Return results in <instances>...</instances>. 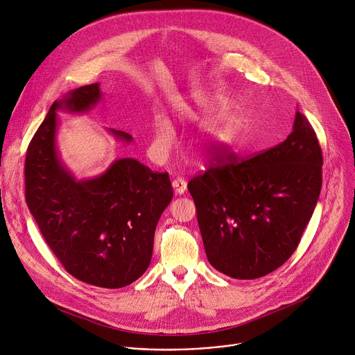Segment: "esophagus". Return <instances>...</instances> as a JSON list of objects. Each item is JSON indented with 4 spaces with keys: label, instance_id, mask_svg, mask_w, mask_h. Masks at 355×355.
I'll return each instance as SVG.
<instances>
[{
    "label": "esophagus",
    "instance_id": "esophagus-1",
    "mask_svg": "<svg viewBox=\"0 0 355 355\" xmlns=\"http://www.w3.org/2000/svg\"><path fill=\"white\" fill-rule=\"evenodd\" d=\"M173 188L177 195H182L187 191V181L184 178H175L173 181Z\"/></svg>",
    "mask_w": 355,
    "mask_h": 355
}]
</instances>
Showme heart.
<instances>
[{"instance_id": "b5f03b06", "label": "heart", "mask_w": 355, "mask_h": 355, "mask_svg": "<svg viewBox=\"0 0 355 355\" xmlns=\"http://www.w3.org/2000/svg\"><path fill=\"white\" fill-rule=\"evenodd\" d=\"M219 103L209 96H195L192 101L180 99L175 105V114L182 119H198L212 112ZM237 128L232 118L216 115L202 126L200 143L205 147H222L237 140ZM175 141V132L167 116L157 114L151 121L150 151L156 159H164Z\"/></svg>"}]
</instances>
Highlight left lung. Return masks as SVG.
Returning <instances> with one entry per match:
<instances>
[{
    "label": "left lung",
    "mask_w": 355,
    "mask_h": 355,
    "mask_svg": "<svg viewBox=\"0 0 355 355\" xmlns=\"http://www.w3.org/2000/svg\"><path fill=\"white\" fill-rule=\"evenodd\" d=\"M214 162L188 182L208 261L234 279L261 278L293 254L313 215L323 166L316 133L296 111L278 146L248 160L223 153Z\"/></svg>",
    "instance_id": "obj_1"
}]
</instances>
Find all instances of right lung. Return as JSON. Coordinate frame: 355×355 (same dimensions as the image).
<instances>
[{
    "label": "right lung",
    "instance_id": "right-lung-1",
    "mask_svg": "<svg viewBox=\"0 0 355 355\" xmlns=\"http://www.w3.org/2000/svg\"><path fill=\"white\" fill-rule=\"evenodd\" d=\"M99 84L70 91L55 101L32 137L25 160V198L39 230L74 278L101 288H122L150 266L157 222L173 199L167 173L135 159H118L95 178L76 180L56 147L58 111L95 107ZM122 141L132 136L110 129Z\"/></svg>",
    "mask_w": 355,
    "mask_h": 355
}]
</instances>
